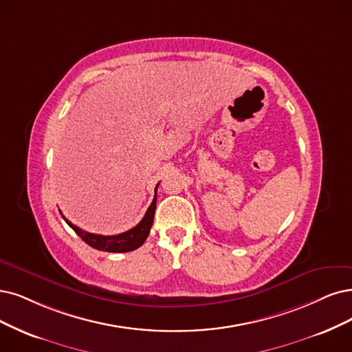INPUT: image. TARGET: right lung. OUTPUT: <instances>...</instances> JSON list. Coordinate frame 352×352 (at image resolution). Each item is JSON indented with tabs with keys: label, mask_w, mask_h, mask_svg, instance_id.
I'll use <instances>...</instances> for the list:
<instances>
[{
	"label": "right lung",
	"mask_w": 352,
	"mask_h": 352,
	"mask_svg": "<svg viewBox=\"0 0 352 352\" xmlns=\"http://www.w3.org/2000/svg\"><path fill=\"white\" fill-rule=\"evenodd\" d=\"M160 186V184H158ZM155 187V197L149 206V209L146 210L145 216L140 220V222L123 233H119V235H111V236H104V235H96V233H89L85 232L82 229H80L78 226L72 225L68 219H65L78 236H80L85 243H88L93 248L98 250V251H106V252H129V251H135L138 250L139 246L143 245V242L146 241L149 230L152 228L153 223V216H155V209H156V188Z\"/></svg>",
	"instance_id": "1"
}]
</instances>
